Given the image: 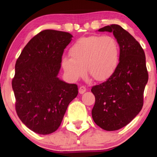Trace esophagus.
<instances>
[{
  "mask_svg": "<svg viewBox=\"0 0 157 157\" xmlns=\"http://www.w3.org/2000/svg\"><path fill=\"white\" fill-rule=\"evenodd\" d=\"M86 87L84 86H80V88H79V93L80 94H83L84 92H86Z\"/></svg>",
  "mask_w": 157,
  "mask_h": 157,
  "instance_id": "obj_1",
  "label": "esophagus"
}]
</instances>
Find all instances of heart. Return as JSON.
Listing matches in <instances>:
<instances>
[{"label": "heart", "mask_w": 157, "mask_h": 157, "mask_svg": "<svg viewBox=\"0 0 157 157\" xmlns=\"http://www.w3.org/2000/svg\"><path fill=\"white\" fill-rule=\"evenodd\" d=\"M71 57H64L63 68L72 80L83 77L87 70L97 81L108 79L117 66L118 43L109 35L89 36L79 39L69 49Z\"/></svg>", "instance_id": "b5f03b06"}]
</instances>
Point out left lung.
Wrapping results in <instances>:
<instances>
[{"instance_id":"left-lung-1","label":"left lung","mask_w":157,"mask_h":157,"mask_svg":"<svg viewBox=\"0 0 157 157\" xmlns=\"http://www.w3.org/2000/svg\"><path fill=\"white\" fill-rule=\"evenodd\" d=\"M99 32H112L120 46V62L102 83L92 86L95 104L91 114L97 125L116 131L127 125L141 111L148 80L143 48L129 32L117 24Z\"/></svg>"}]
</instances>
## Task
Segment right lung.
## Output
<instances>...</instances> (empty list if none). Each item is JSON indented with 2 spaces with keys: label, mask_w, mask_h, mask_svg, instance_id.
<instances>
[{
  "label": "right lung",
  "mask_w": 157,
  "mask_h": 157,
  "mask_svg": "<svg viewBox=\"0 0 157 157\" xmlns=\"http://www.w3.org/2000/svg\"><path fill=\"white\" fill-rule=\"evenodd\" d=\"M72 37L68 32L44 30L30 40L16 61L12 81L16 112L37 134L57 131L68 104L78 94L76 84L57 77L64 49Z\"/></svg>",
  "instance_id": "right-lung-1"
}]
</instances>
